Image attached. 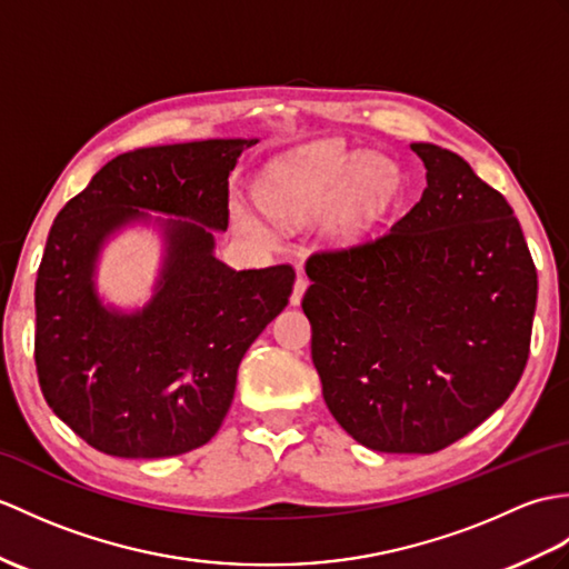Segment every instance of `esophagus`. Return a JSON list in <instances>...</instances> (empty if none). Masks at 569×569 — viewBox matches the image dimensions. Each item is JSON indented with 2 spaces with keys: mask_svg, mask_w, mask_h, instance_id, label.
Returning <instances> with one entry per match:
<instances>
[{
  "mask_svg": "<svg viewBox=\"0 0 569 569\" xmlns=\"http://www.w3.org/2000/svg\"><path fill=\"white\" fill-rule=\"evenodd\" d=\"M306 288H308V276L298 273L293 290H290V306H298V302L302 300V293H306Z\"/></svg>",
  "mask_w": 569,
  "mask_h": 569,
  "instance_id": "34e87169",
  "label": "esophagus"
}]
</instances>
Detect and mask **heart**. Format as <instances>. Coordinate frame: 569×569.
<instances>
[{"mask_svg": "<svg viewBox=\"0 0 569 569\" xmlns=\"http://www.w3.org/2000/svg\"><path fill=\"white\" fill-rule=\"evenodd\" d=\"M392 183L395 167L382 157L359 160L341 142H320L269 171L259 198L273 216H306L345 191L339 222L353 228L390 193ZM237 220L244 230L263 234V224L244 210H237Z\"/></svg>", "mask_w": 569, "mask_h": 569, "instance_id": "b5f03b06", "label": "heart"}]
</instances>
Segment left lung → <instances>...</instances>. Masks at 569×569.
Here are the masks:
<instances>
[{"label":"left lung","instance_id":"obj_1","mask_svg":"<svg viewBox=\"0 0 569 569\" xmlns=\"http://www.w3.org/2000/svg\"><path fill=\"white\" fill-rule=\"evenodd\" d=\"M427 189L378 237L306 261L329 412L382 453H436L507 402L531 351L536 263L507 198L415 142Z\"/></svg>","mask_w":569,"mask_h":569}]
</instances>
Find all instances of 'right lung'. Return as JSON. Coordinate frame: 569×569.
Listing matches in <instances>:
<instances>
[{
  "instance_id": "obj_1",
  "label": "right lung",
  "mask_w": 569,
  "mask_h": 569,
  "mask_svg": "<svg viewBox=\"0 0 569 569\" xmlns=\"http://www.w3.org/2000/svg\"><path fill=\"white\" fill-rule=\"evenodd\" d=\"M252 142L118 154L52 222L36 279V373L52 412L101 453L167 458L208 443L232 405L242 356L286 308L293 267L234 271L213 257L208 230L228 228V177ZM140 207L194 222L168 226L151 306L116 316L100 308L90 271L102 237Z\"/></svg>"
}]
</instances>
